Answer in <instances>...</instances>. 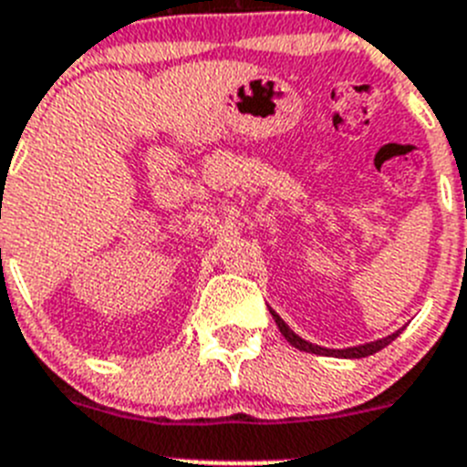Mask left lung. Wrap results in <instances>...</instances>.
I'll return each mask as SVG.
<instances>
[{"label": "left lung", "mask_w": 467, "mask_h": 467, "mask_svg": "<svg viewBox=\"0 0 467 467\" xmlns=\"http://www.w3.org/2000/svg\"><path fill=\"white\" fill-rule=\"evenodd\" d=\"M271 316H274L275 325H278L280 334H283L285 339L290 341L295 348L304 350V353H316V356H334V358H348V360H356V358H367V356H374V353H379L381 348H386L390 341H395V337L400 334L393 332V334H388V337H383V339H377V341H369V344H362V346H350V348H323V346H316L311 344V341L306 339H301L299 334L295 332V329H290V325L285 323L283 317L278 316L275 311H271Z\"/></svg>", "instance_id": "1"}]
</instances>
